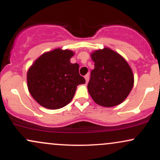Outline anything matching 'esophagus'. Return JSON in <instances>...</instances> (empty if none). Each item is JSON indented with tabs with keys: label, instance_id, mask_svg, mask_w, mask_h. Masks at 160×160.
<instances>
[{
	"label": "esophagus",
	"instance_id": "esophagus-1",
	"mask_svg": "<svg viewBox=\"0 0 160 160\" xmlns=\"http://www.w3.org/2000/svg\"><path fill=\"white\" fill-rule=\"evenodd\" d=\"M84 78H85V80H86V83H87L88 81H89V74H86V76L84 77Z\"/></svg>",
	"mask_w": 160,
	"mask_h": 160
}]
</instances>
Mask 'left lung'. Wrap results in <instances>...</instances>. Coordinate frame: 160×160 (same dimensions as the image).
I'll list each match as a JSON object with an SVG mask.
<instances>
[{
  "label": "left lung",
  "mask_w": 160,
  "mask_h": 160,
  "mask_svg": "<svg viewBox=\"0 0 160 160\" xmlns=\"http://www.w3.org/2000/svg\"><path fill=\"white\" fill-rule=\"evenodd\" d=\"M95 68L87 88L93 101L102 107L118 105L128 97L134 85L131 67L121 55L108 47L91 53Z\"/></svg>",
  "instance_id": "1"
}]
</instances>
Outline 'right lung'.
<instances>
[{
  "mask_svg": "<svg viewBox=\"0 0 160 160\" xmlns=\"http://www.w3.org/2000/svg\"><path fill=\"white\" fill-rule=\"evenodd\" d=\"M74 55L69 49L57 48L42 54L27 73L29 92L40 105L59 109L68 104L77 87L86 82L79 74L80 66L70 62Z\"/></svg>",
  "mask_w": 160,
  "mask_h": 160,
  "instance_id": "add662e5",
  "label": "right lung"
}]
</instances>
